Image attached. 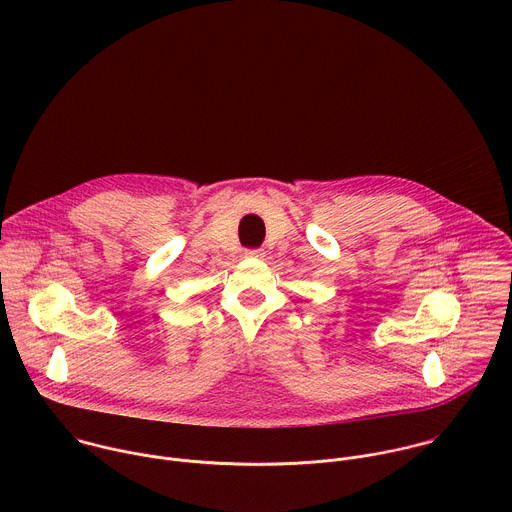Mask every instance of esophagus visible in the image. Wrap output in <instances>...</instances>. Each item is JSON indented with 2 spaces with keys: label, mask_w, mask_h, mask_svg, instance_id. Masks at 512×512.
Segmentation results:
<instances>
[{
  "label": "esophagus",
  "mask_w": 512,
  "mask_h": 512,
  "mask_svg": "<svg viewBox=\"0 0 512 512\" xmlns=\"http://www.w3.org/2000/svg\"><path fill=\"white\" fill-rule=\"evenodd\" d=\"M247 257H251V259H263L265 253H263L261 249H249V251H247Z\"/></svg>",
  "instance_id": "esophagus-1"
}]
</instances>
